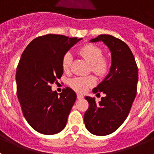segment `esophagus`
<instances>
[{
	"label": "esophagus",
	"instance_id": "esophagus-1",
	"mask_svg": "<svg viewBox=\"0 0 154 154\" xmlns=\"http://www.w3.org/2000/svg\"><path fill=\"white\" fill-rule=\"evenodd\" d=\"M77 99H83V96L81 94H77Z\"/></svg>",
	"mask_w": 154,
	"mask_h": 154
}]
</instances>
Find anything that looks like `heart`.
Here are the masks:
<instances>
[{"instance_id": "heart-1", "label": "heart", "mask_w": 154, "mask_h": 154, "mask_svg": "<svg viewBox=\"0 0 154 154\" xmlns=\"http://www.w3.org/2000/svg\"><path fill=\"white\" fill-rule=\"evenodd\" d=\"M79 54L90 64L91 71L99 77H103L108 73L110 62L108 58L103 56V50L93 44H88L79 50ZM72 62V55L70 52L65 53L62 60V67L65 72H69ZM96 78L93 75L75 77L69 80V85L76 92L82 93L89 87L96 84Z\"/></svg>"}]
</instances>
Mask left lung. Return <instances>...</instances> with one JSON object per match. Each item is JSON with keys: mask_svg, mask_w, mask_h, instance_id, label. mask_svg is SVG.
<instances>
[{"mask_svg": "<svg viewBox=\"0 0 154 154\" xmlns=\"http://www.w3.org/2000/svg\"><path fill=\"white\" fill-rule=\"evenodd\" d=\"M101 41L111 51L112 63L109 74L92 92H103L106 96L99 103L95 98L85 96L89 106L84 115V123L94 135L106 136L117 130L129 115L137 95L138 68L124 42L108 35H100L90 42Z\"/></svg>", "mask_w": 154, "mask_h": 154, "instance_id": "left-lung-1", "label": "left lung"}]
</instances>
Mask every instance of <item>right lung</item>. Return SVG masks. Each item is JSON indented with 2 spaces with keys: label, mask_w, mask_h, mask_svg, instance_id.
<instances>
[{
  "label": "right lung",
  "mask_w": 154,
  "mask_h": 154,
  "mask_svg": "<svg viewBox=\"0 0 154 154\" xmlns=\"http://www.w3.org/2000/svg\"><path fill=\"white\" fill-rule=\"evenodd\" d=\"M82 39L48 34L31 41L21 55L16 72L17 98L25 119L38 133L53 135L66 126L76 94L67 87L58 95L51 85L63 74L64 55Z\"/></svg>",
  "instance_id": "right-lung-1"
}]
</instances>
